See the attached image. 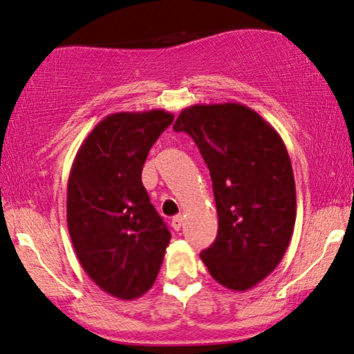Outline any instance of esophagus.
I'll list each match as a JSON object with an SVG mask.
<instances>
[{
  "mask_svg": "<svg viewBox=\"0 0 354 354\" xmlns=\"http://www.w3.org/2000/svg\"><path fill=\"white\" fill-rule=\"evenodd\" d=\"M183 216L181 215H176V216H173L171 218V226H173V230H176V232H180L181 230V226H183Z\"/></svg>",
  "mask_w": 354,
  "mask_h": 354,
  "instance_id": "1",
  "label": "esophagus"
}]
</instances>
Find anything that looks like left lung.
Segmentation results:
<instances>
[{
    "label": "left lung",
    "instance_id": "left-lung-1",
    "mask_svg": "<svg viewBox=\"0 0 354 354\" xmlns=\"http://www.w3.org/2000/svg\"><path fill=\"white\" fill-rule=\"evenodd\" d=\"M210 169L218 233L201 252L215 281L246 291L275 270L293 236L296 186L280 134L238 102L192 105L174 121Z\"/></svg>",
    "mask_w": 354,
    "mask_h": 354
}]
</instances>
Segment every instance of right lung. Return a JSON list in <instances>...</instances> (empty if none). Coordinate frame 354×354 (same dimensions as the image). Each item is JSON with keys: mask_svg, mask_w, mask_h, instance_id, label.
Masks as SVG:
<instances>
[{"mask_svg": "<svg viewBox=\"0 0 354 354\" xmlns=\"http://www.w3.org/2000/svg\"><path fill=\"white\" fill-rule=\"evenodd\" d=\"M173 118L165 110L111 113L71 167L66 215L75 256L93 283L118 299L152 288L171 238L150 204L142 168Z\"/></svg>", "mask_w": 354, "mask_h": 354, "instance_id": "right-lung-1", "label": "right lung"}]
</instances>
